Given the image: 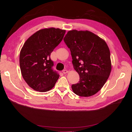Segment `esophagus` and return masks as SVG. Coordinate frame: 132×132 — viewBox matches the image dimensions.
Segmentation results:
<instances>
[{
	"label": "esophagus",
	"mask_w": 132,
	"mask_h": 132,
	"mask_svg": "<svg viewBox=\"0 0 132 132\" xmlns=\"http://www.w3.org/2000/svg\"><path fill=\"white\" fill-rule=\"evenodd\" d=\"M63 73H64V74H67V73H68V71L67 70H63Z\"/></svg>",
	"instance_id": "esophagus-1"
}]
</instances>
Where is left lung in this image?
<instances>
[{
  "instance_id": "8db88e82",
  "label": "left lung",
  "mask_w": 132,
  "mask_h": 132,
  "mask_svg": "<svg viewBox=\"0 0 132 132\" xmlns=\"http://www.w3.org/2000/svg\"><path fill=\"white\" fill-rule=\"evenodd\" d=\"M70 50L79 81L71 85L74 93L89 97L101 89L111 73L109 48L104 39L89 31L70 30L64 38Z\"/></svg>"
}]
</instances>
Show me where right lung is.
I'll list each match as a JSON object with an SVG mask.
<instances>
[{
  "label": "right lung",
  "mask_w": 132,
  "mask_h": 132,
  "mask_svg": "<svg viewBox=\"0 0 132 132\" xmlns=\"http://www.w3.org/2000/svg\"><path fill=\"white\" fill-rule=\"evenodd\" d=\"M66 31L54 27L39 30L28 38L20 53L22 77L32 89L46 92L54 86L59 77L52 69L50 55L61 43Z\"/></svg>",
  "instance_id": "obj_1"
}]
</instances>
